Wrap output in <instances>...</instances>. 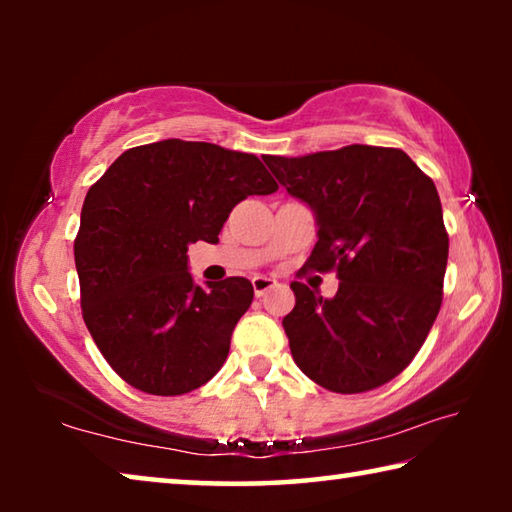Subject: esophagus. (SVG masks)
Instances as JSON below:
<instances>
[{"mask_svg": "<svg viewBox=\"0 0 512 512\" xmlns=\"http://www.w3.org/2000/svg\"><path fill=\"white\" fill-rule=\"evenodd\" d=\"M273 287H277V282L273 277H264V275H257L253 277V289H255V296L262 298L266 291H271Z\"/></svg>", "mask_w": 512, "mask_h": 512, "instance_id": "34e87169", "label": "esophagus"}]
</instances>
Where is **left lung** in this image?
I'll use <instances>...</instances> for the list:
<instances>
[{"label": "left lung", "instance_id": "left-lung-1", "mask_svg": "<svg viewBox=\"0 0 512 512\" xmlns=\"http://www.w3.org/2000/svg\"><path fill=\"white\" fill-rule=\"evenodd\" d=\"M264 162L314 210L318 241L305 266L334 268L341 282L329 300L291 282L296 307L282 325L293 361L334 393L384 386L418 354L443 302L449 237L436 185L386 146Z\"/></svg>", "mask_w": 512, "mask_h": 512}]
</instances>
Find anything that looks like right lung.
Masks as SVG:
<instances>
[{"label": "right lung", "mask_w": 512, "mask_h": 512, "mask_svg": "<svg viewBox=\"0 0 512 512\" xmlns=\"http://www.w3.org/2000/svg\"><path fill=\"white\" fill-rule=\"evenodd\" d=\"M273 192L257 155L183 140L124 151L90 187L74 239L83 320L126 384L185 395L221 370L253 284L201 287L187 246L219 244L232 207Z\"/></svg>", "instance_id": "right-lung-1"}]
</instances>
